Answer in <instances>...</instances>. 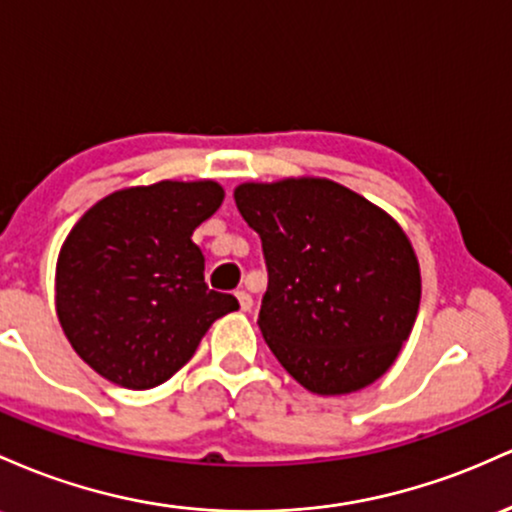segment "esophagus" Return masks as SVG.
<instances>
[{"label":"esophagus","mask_w":512,"mask_h":512,"mask_svg":"<svg viewBox=\"0 0 512 512\" xmlns=\"http://www.w3.org/2000/svg\"><path fill=\"white\" fill-rule=\"evenodd\" d=\"M237 300H239V309H241V312H251V307H254V300H251L249 292L239 290V292H237Z\"/></svg>","instance_id":"esophagus-1"}]
</instances>
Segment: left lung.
Returning a JSON list of instances; mask_svg holds the SVG:
<instances>
[{"instance_id": "8db88e82", "label": "left lung", "mask_w": 512, "mask_h": 512, "mask_svg": "<svg viewBox=\"0 0 512 512\" xmlns=\"http://www.w3.org/2000/svg\"><path fill=\"white\" fill-rule=\"evenodd\" d=\"M234 200L263 244L268 290L258 326L278 363L321 396L380 380L421 304L404 229L329 179L241 183Z\"/></svg>"}]
</instances>
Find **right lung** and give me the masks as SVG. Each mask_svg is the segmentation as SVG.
I'll return each mask as SVG.
<instances>
[{
  "mask_svg": "<svg viewBox=\"0 0 512 512\" xmlns=\"http://www.w3.org/2000/svg\"><path fill=\"white\" fill-rule=\"evenodd\" d=\"M215 181H159L99 200L57 256L55 307L67 341L91 370L152 389L193 358L212 321L239 309L205 285L193 229L217 212Z\"/></svg>",
  "mask_w": 512,
  "mask_h": 512,
  "instance_id": "1",
  "label": "right lung"
}]
</instances>
